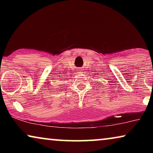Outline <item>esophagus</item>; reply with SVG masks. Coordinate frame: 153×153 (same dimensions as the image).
Listing matches in <instances>:
<instances>
[{
	"label": "esophagus",
	"mask_w": 153,
	"mask_h": 153,
	"mask_svg": "<svg viewBox=\"0 0 153 153\" xmlns=\"http://www.w3.org/2000/svg\"><path fill=\"white\" fill-rule=\"evenodd\" d=\"M77 74H78L79 75H80V74H82V72H80V71H79V72H77Z\"/></svg>",
	"instance_id": "esophagus-1"
}]
</instances>
